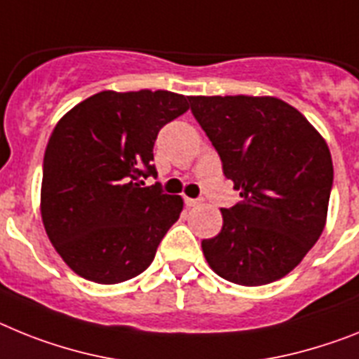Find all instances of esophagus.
Returning <instances> with one entry per match:
<instances>
[{
    "mask_svg": "<svg viewBox=\"0 0 359 359\" xmlns=\"http://www.w3.org/2000/svg\"><path fill=\"white\" fill-rule=\"evenodd\" d=\"M184 201H186V204H188V206H197V204L203 203V198H189V197H186Z\"/></svg>",
    "mask_w": 359,
    "mask_h": 359,
    "instance_id": "1",
    "label": "esophagus"
}]
</instances>
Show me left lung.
Here are the masks:
<instances>
[{
  "instance_id": "left-lung-1",
  "label": "left lung",
  "mask_w": 359,
  "mask_h": 359,
  "mask_svg": "<svg viewBox=\"0 0 359 359\" xmlns=\"http://www.w3.org/2000/svg\"><path fill=\"white\" fill-rule=\"evenodd\" d=\"M188 100L243 198L222 208L221 231L203 241L208 264L245 287L281 279L325 228L334 180L327 142L296 107L273 96Z\"/></svg>"
}]
</instances>
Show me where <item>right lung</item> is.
Here are the masks:
<instances>
[{
    "instance_id": "obj_1",
    "label": "right lung",
    "mask_w": 359,
    "mask_h": 359,
    "mask_svg": "<svg viewBox=\"0 0 359 359\" xmlns=\"http://www.w3.org/2000/svg\"><path fill=\"white\" fill-rule=\"evenodd\" d=\"M188 107L170 91H102L56 123L43 156L41 217L78 276L114 285L151 264L182 198L144 180L156 177L158 131Z\"/></svg>"
}]
</instances>
